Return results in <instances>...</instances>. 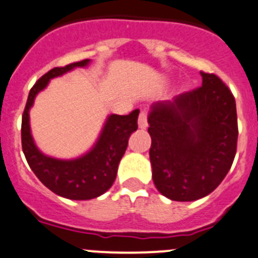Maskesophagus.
<instances>
[{"mask_svg": "<svg viewBox=\"0 0 258 258\" xmlns=\"http://www.w3.org/2000/svg\"><path fill=\"white\" fill-rule=\"evenodd\" d=\"M138 124H139V128L141 130H145L148 127V114L145 112H141L139 114V119H138Z\"/></svg>", "mask_w": 258, "mask_h": 258, "instance_id": "1", "label": "esophagus"}]
</instances>
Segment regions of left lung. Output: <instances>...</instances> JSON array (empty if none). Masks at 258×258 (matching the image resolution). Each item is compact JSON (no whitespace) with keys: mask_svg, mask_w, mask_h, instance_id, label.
Returning a JSON list of instances; mask_svg holds the SVG:
<instances>
[{"mask_svg":"<svg viewBox=\"0 0 258 258\" xmlns=\"http://www.w3.org/2000/svg\"><path fill=\"white\" fill-rule=\"evenodd\" d=\"M201 76V87L157 101L148 115L153 181L171 201L192 202L211 194L235 157V99L217 76Z\"/></svg>","mask_w":258,"mask_h":258,"instance_id":"left-lung-1","label":"left lung"}]
</instances>
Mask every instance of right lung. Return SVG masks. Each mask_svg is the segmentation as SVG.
<instances>
[{
    "label": "right lung",
    "mask_w": 258,
    "mask_h": 258,
    "mask_svg": "<svg viewBox=\"0 0 258 258\" xmlns=\"http://www.w3.org/2000/svg\"><path fill=\"white\" fill-rule=\"evenodd\" d=\"M91 60L73 62L48 71L39 78L28 95L22 119V146L27 162L38 180L57 196L73 201H89L100 197L112 187L132 132L138 130L140 110L135 109L127 115L110 114L106 118L96 143L85 154L73 159H57L42 153L33 140L29 123V110L39 92L47 87L52 78L85 68Z\"/></svg>",
    "instance_id": "1"
}]
</instances>
